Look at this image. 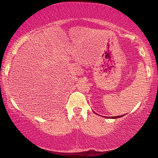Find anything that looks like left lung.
<instances>
[{
  "label": "left lung",
  "instance_id": "1",
  "mask_svg": "<svg viewBox=\"0 0 158 158\" xmlns=\"http://www.w3.org/2000/svg\"><path fill=\"white\" fill-rule=\"evenodd\" d=\"M122 117V116H116V117H107V118H111V119H116V118H119V117Z\"/></svg>",
  "mask_w": 158,
  "mask_h": 158
}]
</instances>
